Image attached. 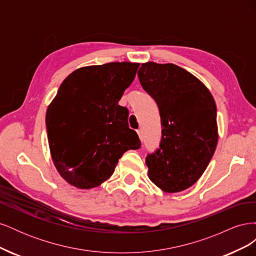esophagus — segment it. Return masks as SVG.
Instances as JSON below:
<instances>
[{"mask_svg": "<svg viewBox=\"0 0 256 256\" xmlns=\"http://www.w3.org/2000/svg\"><path fill=\"white\" fill-rule=\"evenodd\" d=\"M138 138H140V140L143 141L144 140V134H143V130L142 129H138Z\"/></svg>", "mask_w": 256, "mask_h": 256, "instance_id": "1", "label": "esophagus"}]
</instances>
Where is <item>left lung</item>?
<instances>
[{
	"label": "left lung",
	"mask_w": 256,
	"mask_h": 256,
	"mask_svg": "<svg viewBox=\"0 0 256 256\" xmlns=\"http://www.w3.org/2000/svg\"><path fill=\"white\" fill-rule=\"evenodd\" d=\"M142 88L156 102L161 118L159 148L146 156L150 180L168 193L196 184L218 143L216 106L194 76L174 64H142Z\"/></svg>",
	"instance_id": "obj_1"
}]
</instances>
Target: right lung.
<instances>
[{"label": "right lung", "instance_id": "1", "mask_svg": "<svg viewBox=\"0 0 256 256\" xmlns=\"http://www.w3.org/2000/svg\"><path fill=\"white\" fill-rule=\"evenodd\" d=\"M140 64L116 62L76 69L60 84L46 114L53 164L80 189L109 178L122 154L141 141L128 125V109L118 104Z\"/></svg>", "mask_w": 256, "mask_h": 256}]
</instances>
